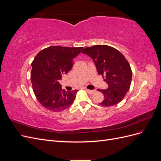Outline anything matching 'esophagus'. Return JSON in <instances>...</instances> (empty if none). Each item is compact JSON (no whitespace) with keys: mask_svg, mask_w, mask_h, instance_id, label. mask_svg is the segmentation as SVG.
<instances>
[{"mask_svg":"<svg viewBox=\"0 0 161 161\" xmlns=\"http://www.w3.org/2000/svg\"><path fill=\"white\" fill-rule=\"evenodd\" d=\"M86 91L88 92L89 94H90V95H92L94 93V92H95V91H94V90H89V89H86Z\"/></svg>","mask_w":161,"mask_h":161,"instance_id":"1","label":"esophagus"}]
</instances>
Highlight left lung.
<instances>
[{
    "label": "left lung",
    "mask_w": 161,
    "mask_h": 161,
    "mask_svg": "<svg viewBox=\"0 0 161 161\" xmlns=\"http://www.w3.org/2000/svg\"><path fill=\"white\" fill-rule=\"evenodd\" d=\"M82 52L92 58L98 74L109 85L107 89L97 90L104 95L99 105L110 107L118 104L127 93L131 82L132 72L128 60L119 51L106 45L87 47Z\"/></svg>",
    "instance_id": "obj_1"
}]
</instances>
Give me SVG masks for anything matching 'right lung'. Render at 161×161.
<instances>
[{
  "label": "right lung",
  "instance_id": "1",
  "mask_svg": "<svg viewBox=\"0 0 161 161\" xmlns=\"http://www.w3.org/2000/svg\"><path fill=\"white\" fill-rule=\"evenodd\" d=\"M82 48L50 46L40 51L34 58L31 72L33 91L43 108L59 112L72 104L78 90H62L59 80L62 74L71 70L74 58Z\"/></svg>",
  "mask_w": 161,
  "mask_h": 161
}]
</instances>
